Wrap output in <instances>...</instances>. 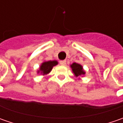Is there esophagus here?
<instances>
[{
	"mask_svg": "<svg viewBox=\"0 0 123 123\" xmlns=\"http://www.w3.org/2000/svg\"><path fill=\"white\" fill-rule=\"evenodd\" d=\"M59 64H61L62 66H65L66 64V60H62L59 62Z\"/></svg>",
	"mask_w": 123,
	"mask_h": 123,
	"instance_id": "1",
	"label": "esophagus"
}]
</instances>
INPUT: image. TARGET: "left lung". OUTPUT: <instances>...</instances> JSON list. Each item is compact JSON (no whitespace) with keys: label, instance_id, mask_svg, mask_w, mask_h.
<instances>
[{"label":"left lung","instance_id":"8db88e82","mask_svg":"<svg viewBox=\"0 0 123 123\" xmlns=\"http://www.w3.org/2000/svg\"><path fill=\"white\" fill-rule=\"evenodd\" d=\"M70 68L72 69V71L74 75L76 77H79V79L81 76L82 77V76L85 75V74H86V71L83 70V66L81 64L74 62L70 65Z\"/></svg>","mask_w":123,"mask_h":123}]
</instances>
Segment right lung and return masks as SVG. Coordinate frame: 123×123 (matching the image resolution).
<instances>
[{
  "label": "right lung",
  "instance_id": "right-lung-1",
  "mask_svg": "<svg viewBox=\"0 0 123 123\" xmlns=\"http://www.w3.org/2000/svg\"><path fill=\"white\" fill-rule=\"evenodd\" d=\"M58 64V62L57 60L53 61H44L41 64L39 70H37V74L40 73L42 75H46L50 73L53 68Z\"/></svg>",
  "mask_w": 123,
  "mask_h": 123
}]
</instances>
